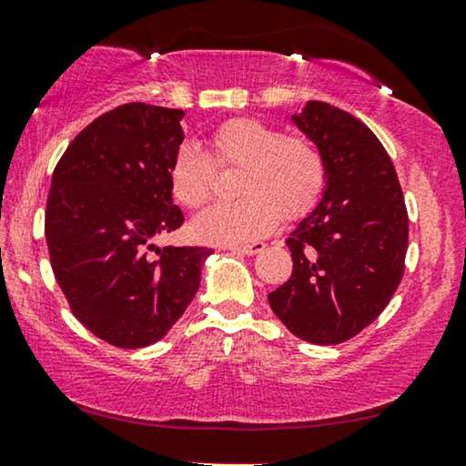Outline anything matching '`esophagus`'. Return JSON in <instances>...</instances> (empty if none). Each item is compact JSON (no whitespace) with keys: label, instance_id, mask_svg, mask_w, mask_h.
<instances>
[{"label":"esophagus","instance_id":"obj_1","mask_svg":"<svg viewBox=\"0 0 466 466\" xmlns=\"http://www.w3.org/2000/svg\"><path fill=\"white\" fill-rule=\"evenodd\" d=\"M266 248V242H251V245H242V247H232V251L242 253V255H257Z\"/></svg>","mask_w":466,"mask_h":466}]
</instances>
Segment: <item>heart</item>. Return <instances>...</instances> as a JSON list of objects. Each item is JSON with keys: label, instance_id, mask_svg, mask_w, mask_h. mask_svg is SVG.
<instances>
[{"label": "heart", "instance_id": "b5f03b06", "mask_svg": "<svg viewBox=\"0 0 466 466\" xmlns=\"http://www.w3.org/2000/svg\"><path fill=\"white\" fill-rule=\"evenodd\" d=\"M215 167L240 169L232 205H218L192 221V234L215 245H242L272 232L280 218L297 219L316 205L324 163L314 144L257 119H234L209 136ZM173 198L200 209L215 188V169L197 144L179 146L169 163Z\"/></svg>", "mask_w": 466, "mask_h": 466}]
</instances>
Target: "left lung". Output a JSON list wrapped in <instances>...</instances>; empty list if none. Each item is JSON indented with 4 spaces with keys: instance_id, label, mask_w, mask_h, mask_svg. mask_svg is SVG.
Here are the masks:
<instances>
[{
    "instance_id": "1",
    "label": "left lung",
    "mask_w": 466,
    "mask_h": 466,
    "mask_svg": "<svg viewBox=\"0 0 466 466\" xmlns=\"http://www.w3.org/2000/svg\"><path fill=\"white\" fill-rule=\"evenodd\" d=\"M290 121L320 152L324 188L290 232L293 274L268 301L295 337L337 345L377 320L398 290L408 213L391 158L362 121L318 100Z\"/></svg>"
}]
</instances>
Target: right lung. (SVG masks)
I'll list each match as a JSON object with an SVG mask.
<instances>
[{
    "mask_svg": "<svg viewBox=\"0 0 466 466\" xmlns=\"http://www.w3.org/2000/svg\"><path fill=\"white\" fill-rule=\"evenodd\" d=\"M184 110L131 102L89 123L56 165L46 240L56 282L77 320L123 350L161 341L200 287L207 247H165L182 226L169 163Z\"/></svg>",
    "mask_w": 466,
    "mask_h": 466,
    "instance_id": "obj_1",
    "label": "right lung"
}]
</instances>
